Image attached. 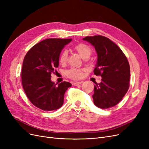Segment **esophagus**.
I'll return each mask as SVG.
<instances>
[{"label":"esophagus","instance_id":"1","mask_svg":"<svg viewBox=\"0 0 149 149\" xmlns=\"http://www.w3.org/2000/svg\"><path fill=\"white\" fill-rule=\"evenodd\" d=\"M83 83L82 81H79V82H73V85L74 86H78L79 84H81Z\"/></svg>","mask_w":149,"mask_h":149}]
</instances>
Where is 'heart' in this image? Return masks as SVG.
I'll list each match as a JSON object with an SVG mask.
<instances>
[{
	"label": "heart",
	"mask_w": 149,
	"mask_h": 149,
	"mask_svg": "<svg viewBox=\"0 0 149 149\" xmlns=\"http://www.w3.org/2000/svg\"><path fill=\"white\" fill-rule=\"evenodd\" d=\"M74 49L77 52L79 55L84 59L88 58L92 53V49L87 44L83 43H79L75 45L74 46ZM68 52L67 50L63 51L59 57V61L60 64L65 65L67 62ZM84 70L83 69H75L72 68L66 71V74L67 76L72 79H79L83 76V72Z\"/></svg>",
	"instance_id": "b5f03b06"
}]
</instances>
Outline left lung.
<instances>
[{
  "instance_id": "8db88e82",
  "label": "left lung",
  "mask_w": 149,
  "mask_h": 149,
  "mask_svg": "<svg viewBox=\"0 0 149 149\" xmlns=\"http://www.w3.org/2000/svg\"><path fill=\"white\" fill-rule=\"evenodd\" d=\"M94 47L97 60L94 74L101 76V82L94 87V104L107 109L121 101L129 88L130 66L124 53L110 39L101 35L83 38Z\"/></svg>"
}]
</instances>
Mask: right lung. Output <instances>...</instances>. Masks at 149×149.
Returning <instances> with one entry per match:
<instances>
[{
    "label": "right lung",
    "instance_id": "add662e5",
    "mask_svg": "<svg viewBox=\"0 0 149 149\" xmlns=\"http://www.w3.org/2000/svg\"><path fill=\"white\" fill-rule=\"evenodd\" d=\"M72 39L48 38L36 44L26 53L22 69V84L30 101L43 111H54L63 104L69 82H52L51 74L59 65L62 49Z\"/></svg>",
    "mask_w": 149,
    "mask_h": 149
}]
</instances>
